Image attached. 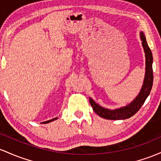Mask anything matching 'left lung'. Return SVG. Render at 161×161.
I'll return each instance as SVG.
<instances>
[{
    "instance_id": "8db88e82",
    "label": "left lung",
    "mask_w": 161,
    "mask_h": 161,
    "mask_svg": "<svg viewBox=\"0 0 161 161\" xmlns=\"http://www.w3.org/2000/svg\"><path fill=\"white\" fill-rule=\"evenodd\" d=\"M140 39L142 40V46L145 53V75H144L142 89L138 96L130 103L115 109H106V108L103 107L97 103L91 97H90V103L93 107V111L102 118L111 120L126 119L130 118L140 109L151 93L153 79L152 69L153 55L146 41L145 36L142 31L140 32Z\"/></svg>"
}]
</instances>
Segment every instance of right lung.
Returning <instances> with one entry per match:
<instances>
[{
  "instance_id": "1",
  "label": "right lung",
  "mask_w": 161,
  "mask_h": 161,
  "mask_svg": "<svg viewBox=\"0 0 161 161\" xmlns=\"http://www.w3.org/2000/svg\"><path fill=\"white\" fill-rule=\"evenodd\" d=\"M57 119H58V117H56V118H54V119H51V120H48V121H46V122H43L42 123H45V124L49 123V122H53V121L56 120Z\"/></svg>"
}]
</instances>
